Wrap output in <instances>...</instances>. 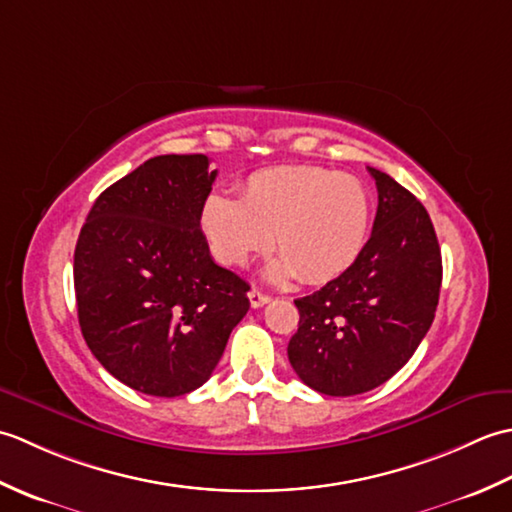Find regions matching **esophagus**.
Returning <instances> with one entry per match:
<instances>
[{"instance_id": "1", "label": "esophagus", "mask_w": 512, "mask_h": 512, "mask_svg": "<svg viewBox=\"0 0 512 512\" xmlns=\"http://www.w3.org/2000/svg\"><path fill=\"white\" fill-rule=\"evenodd\" d=\"M248 301H250V306L253 308H262V306H266V303L270 301V297L268 295H264V292H259V290H250L248 292Z\"/></svg>"}]
</instances>
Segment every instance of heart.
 Here are the masks:
<instances>
[{
    "label": "heart",
    "mask_w": 512,
    "mask_h": 512,
    "mask_svg": "<svg viewBox=\"0 0 512 512\" xmlns=\"http://www.w3.org/2000/svg\"><path fill=\"white\" fill-rule=\"evenodd\" d=\"M200 233L224 266H244L273 246L270 277L325 284L350 270L367 244L372 195L350 176L314 165L259 169L237 200L211 193L200 206Z\"/></svg>",
    "instance_id": "obj_1"
}]
</instances>
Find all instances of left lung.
Here are the masks:
<instances>
[{
	"mask_svg": "<svg viewBox=\"0 0 512 512\" xmlns=\"http://www.w3.org/2000/svg\"><path fill=\"white\" fill-rule=\"evenodd\" d=\"M367 169L378 189L372 237L350 270L295 301L288 361L325 396L383 385L418 350L438 308L442 257L427 209L387 173Z\"/></svg>",
	"mask_w": 512,
	"mask_h": 512,
	"instance_id": "left-lung-1",
	"label": "left lung"
}]
</instances>
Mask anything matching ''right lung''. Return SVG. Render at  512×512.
<instances>
[{
    "label": "right lung",
    "instance_id": "1",
    "mask_svg": "<svg viewBox=\"0 0 512 512\" xmlns=\"http://www.w3.org/2000/svg\"><path fill=\"white\" fill-rule=\"evenodd\" d=\"M215 176L202 154L149 158L96 198L74 248L85 343L149 396L204 385L250 308V286L213 262L200 233Z\"/></svg>",
    "mask_w": 512,
    "mask_h": 512
}]
</instances>
